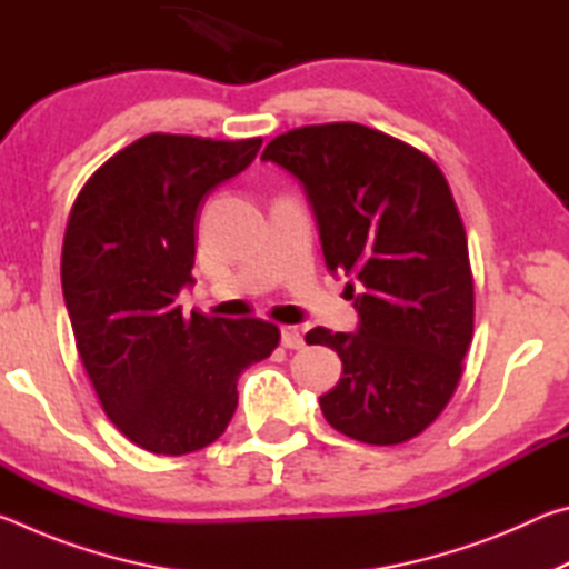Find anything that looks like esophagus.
<instances>
[{"instance_id":"obj_1","label":"esophagus","mask_w":569,"mask_h":569,"mask_svg":"<svg viewBox=\"0 0 569 569\" xmlns=\"http://www.w3.org/2000/svg\"><path fill=\"white\" fill-rule=\"evenodd\" d=\"M281 346L286 349H303V333L296 326H283L281 329Z\"/></svg>"}]
</instances>
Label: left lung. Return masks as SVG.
I'll list each match as a JSON object with an SVG mask.
<instances>
[{"label":"left lung","mask_w":569,"mask_h":569,"mask_svg":"<svg viewBox=\"0 0 569 569\" xmlns=\"http://www.w3.org/2000/svg\"><path fill=\"white\" fill-rule=\"evenodd\" d=\"M261 160L301 182L326 268L356 281L346 283L356 333H306L343 363L319 399L326 421L379 447L421 435L455 393L475 331L467 233L447 178L417 148L359 122L278 134Z\"/></svg>","instance_id":"left-lung-1"}]
</instances>
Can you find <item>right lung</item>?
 <instances>
[{
	"label": "right lung",
	"mask_w": 569,
	"mask_h": 569,
	"mask_svg": "<svg viewBox=\"0 0 569 569\" xmlns=\"http://www.w3.org/2000/svg\"><path fill=\"white\" fill-rule=\"evenodd\" d=\"M261 142L146 134L94 170L72 206L62 293L77 351L110 421L152 455L213 445L236 413L238 377L281 339L261 319L178 306L196 283L200 206Z\"/></svg>",
	"instance_id": "obj_1"
}]
</instances>
